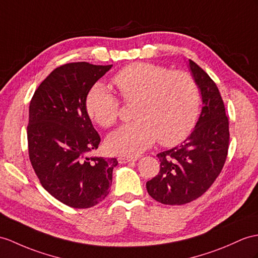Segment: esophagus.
Instances as JSON below:
<instances>
[{
	"instance_id": "esophagus-1",
	"label": "esophagus",
	"mask_w": 258,
	"mask_h": 258,
	"mask_svg": "<svg viewBox=\"0 0 258 258\" xmlns=\"http://www.w3.org/2000/svg\"><path fill=\"white\" fill-rule=\"evenodd\" d=\"M135 161H137L136 158H122V156L118 158V162L121 163V164H123V163H127V162H135Z\"/></svg>"
}]
</instances>
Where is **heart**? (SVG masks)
<instances>
[{
  "mask_svg": "<svg viewBox=\"0 0 258 258\" xmlns=\"http://www.w3.org/2000/svg\"><path fill=\"white\" fill-rule=\"evenodd\" d=\"M114 83L124 102H135L136 120L107 138L111 153L136 156L152 146L156 138L163 146H174L191 133L202 96L190 73L137 62L121 69ZM85 107L94 121L108 128L117 121L120 103L102 84H95L87 94Z\"/></svg>",
  "mask_w": 258,
  "mask_h": 258,
  "instance_id": "obj_1",
  "label": "heart"
}]
</instances>
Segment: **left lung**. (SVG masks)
<instances>
[{"label": "left lung", "instance_id": "8db88e82", "mask_svg": "<svg viewBox=\"0 0 258 258\" xmlns=\"http://www.w3.org/2000/svg\"><path fill=\"white\" fill-rule=\"evenodd\" d=\"M202 92L203 109L195 129L179 146L158 154L160 172L147 181V190L164 205H185L199 198L215 183L227 160L229 118L215 82L189 60Z\"/></svg>", "mask_w": 258, "mask_h": 258}]
</instances>
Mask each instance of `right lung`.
Masks as SVG:
<instances>
[{
  "label": "right lung",
  "mask_w": 258,
  "mask_h": 258,
  "mask_svg": "<svg viewBox=\"0 0 258 258\" xmlns=\"http://www.w3.org/2000/svg\"><path fill=\"white\" fill-rule=\"evenodd\" d=\"M112 64L67 63L50 73L34 93L27 125L28 154L41 186L77 209L97 205L109 194L115 158H87L100 137L86 111L92 86Z\"/></svg>",
  "instance_id": "1"
}]
</instances>
